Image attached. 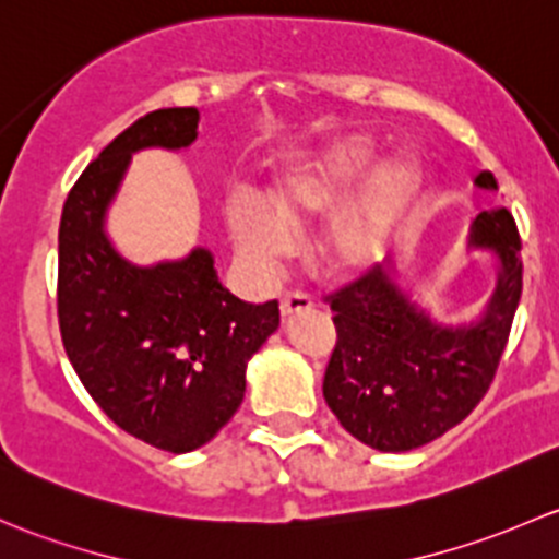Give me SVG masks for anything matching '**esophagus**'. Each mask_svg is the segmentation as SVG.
Instances as JSON below:
<instances>
[{
	"mask_svg": "<svg viewBox=\"0 0 559 559\" xmlns=\"http://www.w3.org/2000/svg\"><path fill=\"white\" fill-rule=\"evenodd\" d=\"M307 309H312V301H309V296H304V293H287L280 301L282 320H293L296 314L307 312Z\"/></svg>",
	"mask_w": 559,
	"mask_h": 559,
	"instance_id": "34e87169",
	"label": "esophagus"
}]
</instances>
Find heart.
<instances>
[{"mask_svg":"<svg viewBox=\"0 0 559 559\" xmlns=\"http://www.w3.org/2000/svg\"><path fill=\"white\" fill-rule=\"evenodd\" d=\"M377 158L373 136H338L274 177L269 188L272 212L258 201L231 199L226 231L234 250L250 266L269 269L290 252L293 231L333 215L318 239L322 269L331 277H358L373 269L419 180L408 155H388L371 170Z\"/></svg>","mask_w":559,"mask_h":559,"instance_id":"b5f03b06","label":"heart"}]
</instances>
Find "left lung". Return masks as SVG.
Instances as JSON below:
<instances>
[{"mask_svg": "<svg viewBox=\"0 0 559 559\" xmlns=\"http://www.w3.org/2000/svg\"><path fill=\"white\" fill-rule=\"evenodd\" d=\"M474 186L498 191L490 171H479ZM465 250L495 258V287L471 320H436L393 255L333 296L338 342L322 395L342 428L371 450L408 452L439 439L490 388L522 296L511 212H479Z\"/></svg>", "mask_w": 559, "mask_h": 559, "instance_id": "left-lung-1", "label": "left lung"}]
</instances>
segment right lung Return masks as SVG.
Masks as SVG:
<instances>
[{
  "label": "right lung",
  "mask_w": 559,
  "mask_h": 559,
  "mask_svg": "<svg viewBox=\"0 0 559 559\" xmlns=\"http://www.w3.org/2000/svg\"><path fill=\"white\" fill-rule=\"evenodd\" d=\"M199 109H155L99 153L69 191L59 228V328L69 364L118 428L166 452H193L245 399L252 355L280 328L277 301L245 304L206 247L134 263L107 231L131 155L180 153Z\"/></svg>",
  "instance_id": "1"
}]
</instances>
